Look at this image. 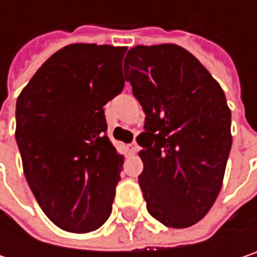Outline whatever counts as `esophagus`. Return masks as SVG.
I'll list each match as a JSON object with an SVG mask.
<instances>
[{"mask_svg": "<svg viewBox=\"0 0 257 257\" xmlns=\"http://www.w3.org/2000/svg\"><path fill=\"white\" fill-rule=\"evenodd\" d=\"M137 150H138V146H137V143H132V144H129L128 146L129 155H135V153H137Z\"/></svg>", "mask_w": 257, "mask_h": 257, "instance_id": "1", "label": "esophagus"}]
</instances>
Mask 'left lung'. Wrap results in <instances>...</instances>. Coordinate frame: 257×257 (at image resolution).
<instances>
[{"label":"left lung","mask_w":257,"mask_h":257,"mask_svg":"<svg viewBox=\"0 0 257 257\" xmlns=\"http://www.w3.org/2000/svg\"><path fill=\"white\" fill-rule=\"evenodd\" d=\"M125 78L146 113L137 137L147 211L168 228H187L213 207L231 152V110L220 84L177 44L135 46Z\"/></svg>","instance_id":"left-lung-1"}]
</instances>
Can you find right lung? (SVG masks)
I'll return each mask as SVG.
<instances>
[{"label": "right lung", "mask_w": 257, "mask_h": 257, "mask_svg": "<svg viewBox=\"0 0 257 257\" xmlns=\"http://www.w3.org/2000/svg\"><path fill=\"white\" fill-rule=\"evenodd\" d=\"M126 47L70 44L29 80L16 104L26 181L61 229L95 231L111 214L123 156L107 137L104 105L125 86Z\"/></svg>", "instance_id": "1"}]
</instances>
